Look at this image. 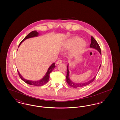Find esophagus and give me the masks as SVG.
Listing matches in <instances>:
<instances>
[{
  "mask_svg": "<svg viewBox=\"0 0 120 120\" xmlns=\"http://www.w3.org/2000/svg\"><path fill=\"white\" fill-rule=\"evenodd\" d=\"M62 62H63L62 60H61L60 59V60H58L57 62H56V64H59L62 63Z\"/></svg>",
  "mask_w": 120,
  "mask_h": 120,
  "instance_id": "1",
  "label": "esophagus"
}]
</instances>
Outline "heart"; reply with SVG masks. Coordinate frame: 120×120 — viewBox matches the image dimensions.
<instances>
[{"label":"heart","mask_w":120,"mask_h":120,"mask_svg":"<svg viewBox=\"0 0 120 120\" xmlns=\"http://www.w3.org/2000/svg\"><path fill=\"white\" fill-rule=\"evenodd\" d=\"M86 42L82 40L81 38L75 37L68 40L65 44V48L67 49L73 48L72 52L73 54H78L81 52L86 48Z\"/></svg>","instance_id":"1"}]
</instances>
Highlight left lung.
<instances>
[{"mask_svg": "<svg viewBox=\"0 0 120 120\" xmlns=\"http://www.w3.org/2000/svg\"><path fill=\"white\" fill-rule=\"evenodd\" d=\"M90 47L92 48H94L95 49H97L98 51L99 52V53H100V54H101V49L100 48V46L98 45V43H97L96 40H95V39L92 36H91V44L90 45ZM101 64L99 67V70L101 67ZM67 76H66V78H67V82L68 83V84L69 86H70L71 87H72L73 88H78V87H83V86H87L88 85H89L90 84L92 83L94 79H95V77L96 76H95L92 80H90L86 82L85 83H74L72 81H71V80L69 78V71L68 70V64L67 67Z\"/></svg>", "mask_w": 120, "mask_h": 120, "instance_id": "1", "label": "left lung"}]
</instances>
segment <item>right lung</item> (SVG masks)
I'll return each instance as SVG.
<instances>
[{
    "mask_svg": "<svg viewBox=\"0 0 120 120\" xmlns=\"http://www.w3.org/2000/svg\"><path fill=\"white\" fill-rule=\"evenodd\" d=\"M38 34H39V33L37 32L36 30H34V31H31L27 36H26L24 38V39H23V40L21 41V42L20 43L19 45L18 46V47H19V46L20 45L22 44V43L24 40H26V39H28V38L34 37H35V36H37L38 35ZM55 63H53L51 65V66L48 69V71H47V73H46L45 76L41 80H38V81H32V80H26V79H24L23 77H22V76L20 74V73L19 72V71H17V72H18V73L19 75V76H20L21 79L23 81H24L25 83H26V84H28L30 85H32V86H43V85H45L49 81V78L50 74L51 73L52 70L54 69V68L55 67Z\"/></svg>",
    "mask_w": 120,
    "mask_h": 120,
    "instance_id": "right-lung-1",
    "label": "right lung"
}]
</instances>
